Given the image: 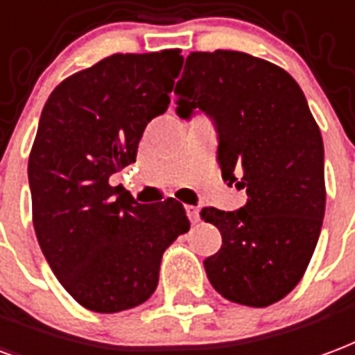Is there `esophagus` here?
Returning <instances> with one entry per match:
<instances>
[{
  "label": "esophagus",
  "instance_id": "esophagus-1",
  "mask_svg": "<svg viewBox=\"0 0 355 355\" xmlns=\"http://www.w3.org/2000/svg\"><path fill=\"white\" fill-rule=\"evenodd\" d=\"M186 214H188V218H190L191 224H198V222H199V209L191 207V205H186Z\"/></svg>",
  "mask_w": 355,
  "mask_h": 355
}]
</instances>
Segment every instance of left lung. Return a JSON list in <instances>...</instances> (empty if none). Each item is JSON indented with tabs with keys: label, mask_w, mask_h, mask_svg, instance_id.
Here are the masks:
<instances>
[{
	"label": "left lung",
	"mask_w": 355,
	"mask_h": 355,
	"mask_svg": "<svg viewBox=\"0 0 355 355\" xmlns=\"http://www.w3.org/2000/svg\"><path fill=\"white\" fill-rule=\"evenodd\" d=\"M175 96L178 116L214 118L222 178L248 193L239 211H201L222 233L207 277L233 303H277L303 278L325 212L324 141L303 90L267 60L214 51L190 52Z\"/></svg>",
	"instance_id": "obj_1"
}]
</instances>
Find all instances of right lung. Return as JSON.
I'll use <instances>...</instances> for the list:
<instances>
[{"mask_svg": "<svg viewBox=\"0 0 355 355\" xmlns=\"http://www.w3.org/2000/svg\"><path fill=\"white\" fill-rule=\"evenodd\" d=\"M180 67L178 49L112 54L62 80L41 112L28 162L33 227L60 284L88 311L144 303L164 252L190 230L173 198L139 205L109 182L167 111Z\"/></svg>", "mask_w": 355, "mask_h": 355, "instance_id": "right-lung-1", "label": "right lung"}]
</instances>
